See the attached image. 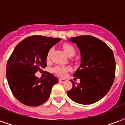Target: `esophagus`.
<instances>
[{
    "label": "esophagus",
    "mask_w": 125,
    "mask_h": 125,
    "mask_svg": "<svg viewBox=\"0 0 125 125\" xmlns=\"http://www.w3.org/2000/svg\"><path fill=\"white\" fill-rule=\"evenodd\" d=\"M59 81H60V82H62V83H63V82H65V80L63 78H60L59 79Z\"/></svg>",
    "instance_id": "esophagus-1"
}]
</instances>
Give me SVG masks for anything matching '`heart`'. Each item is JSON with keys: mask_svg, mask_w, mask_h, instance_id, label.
Returning <instances> with one entry per match:
<instances>
[{"mask_svg": "<svg viewBox=\"0 0 125 125\" xmlns=\"http://www.w3.org/2000/svg\"><path fill=\"white\" fill-rule=\"evenodd\" d=\"M63 49L64 50L66 55L69 57H72L76 54V49L74 48V47L72 46L70 44H64L63 45ZM51 53H52V49L49 50V52L47 53V60L50 59ZM69 70H70V68L68 67L56 65L52 69V71H53V73H56L58 76L63 77V76H65L66 75V73L68 72V71Z\"/></svg>", "mask_w": 125, "mask_h": 125, "instance_id": "1", "label": "heart"}]
</instances>
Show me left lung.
<instances>
[{"instance_id":"obj_1","label":"left lung","mask_w":125,"mask_h":125,"mask_svg":"<svg viewBox=\"0 0 125 125\" xmlns=\"http://www.w3.org/2000/svg\"><path fill=\"white\" fill-rule=\"evenodd\" d=\"M81 54V64L73 76L80 78L77 85L67 92L71 100L81 104H92L102 99L110 90L115 78L116 63L109 47L91 35L72 37Z\"/></svg>"}]
</instances>
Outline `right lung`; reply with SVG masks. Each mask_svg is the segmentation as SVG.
<instances>
[{
    "label": "right lung",
    "instance_id": "1",
    "mask_svg": "<svg viewBox=\"0 0 125 125\" xmlns=\"http://www.w3.org/2000/svg\"><path fill=\"white\" fill-rule=\"evenodd\" d=\"M61 40L41 35L30 36L15 47L7 64V78L12 94L22 104L37 106L49 98L58 79L48 73L39 78L35 73L47 66L49 50Z\"/></svg>",
    "mask_w": 125,
    "mask_h": 125
}]
</instances>
